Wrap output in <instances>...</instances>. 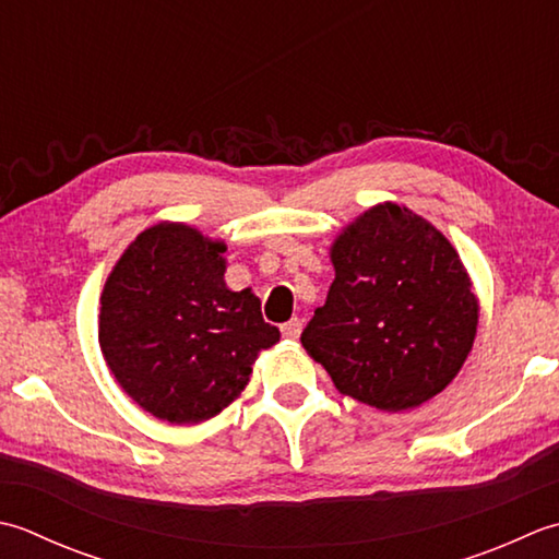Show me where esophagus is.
<instances>
[{
	"mask_svg": "<svg viewBox=\"0 0 559 559\" xmlns=\"http://www.w3.org/2000/svg\"><path fill=\"white\" fill-rule=\"evenodd\" d=\"M301 318H292V321H287L282 325V335L284 337H289V340H296L301 335Z\"/></svg>",
	"mask_w": 559,
	"mask_h": 559,
	"instance_id": "34e87169",
	"label": "esophagus"
}]
</instances>
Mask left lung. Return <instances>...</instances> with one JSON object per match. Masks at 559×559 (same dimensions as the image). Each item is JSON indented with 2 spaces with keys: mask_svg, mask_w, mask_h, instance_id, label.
<instances>
[{
  "mask_svg": "<svg viewBox=\"0 0 559 559\" xmlns=\"http://www.w3.org/2000/svg\"><path fill=\"white\" fill-rule=\"evenodd\" d=\"M330 260L335 280L301 345L335 389L385 413L447 389L473 349L480 313L449 238L383 202L345 226Z\"/></svg>",
  "mask_w": 559,
  "mask_h": 559,
  "instance_id": "obj_1",
  "label": "left lung"
}]
</instances>
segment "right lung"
Segmentation results:
<instances>
[{"label":"right lung","instance_id":"add662e5","mask_svg":"<svg viewBox=\"0 0 559 559\" xmlns=\"http://www.w3.org/2000/svg\"><path fill=\"white\" fill-rule=\"evenodd\" d=\"M224 241L162 222L106 280L98 345L120 389L170 425H198L234 403L263 349L280 343L258 296L224 282Z\"/></svg>","mask_w":559,"mask_h":559}]
</instances>
